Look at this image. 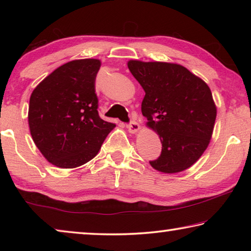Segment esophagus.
Masks as SVG:
<instances>
[{
	"instance_id": "1",
	"label": "esophagus",
	"mask_w": 251,
	"mask_h": 251,
	"mask_svg": "<svg viewBox=\"0 0 251 251\" xmlns=\"http://www.w3.org/2000/svg\"><path fill=\"white\" fill-rule=\"evenodd\" d=\"M126 126H127V128H128L129 133H133V134L141 129V126H139V124L136 121H130Z\"/></svg>"
}]
</instances>
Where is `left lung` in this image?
<instances>
[{
    "label": "left lung",
    "instance_id": "1",
    "mask_svg": "<svg viewBox=\"0 0 251 251\" xmlns=\"http://www.w3.org/2000/svg\"><path fill=\"white\" fill-rule=\"evenodd\" d=\"M145 91L142 113L159 135L161 152L152 168L174 174L196 163L209 144L217 109L210 88L186 67L164 62L129 61Z\"/></svg>",
    "mask_w": 251,
    "mask_h": 251
}]
</instances>
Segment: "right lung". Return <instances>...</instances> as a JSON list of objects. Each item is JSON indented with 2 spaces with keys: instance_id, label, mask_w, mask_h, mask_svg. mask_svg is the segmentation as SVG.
I'll use <instances>...</instances> for the list:
<instances>
[{
  "instance_id": "obj_1",
  "label": "right lung",
  "mask_w": 251,
  "mask_h": 251,
  "mask_svg": "<svg viewBox=\"0 0 251 251\" xmlns=\"http://www.w3.org/2000/svg\"><path fill=\"white\" fill-rule=\"evenodd\" d=\"M100 61L75 59L59 66L33 91L28 125L34 143L50 163L75 168L97 155L116 125L99 115L95 78Z\"/></svg>"
}]
</instances>
